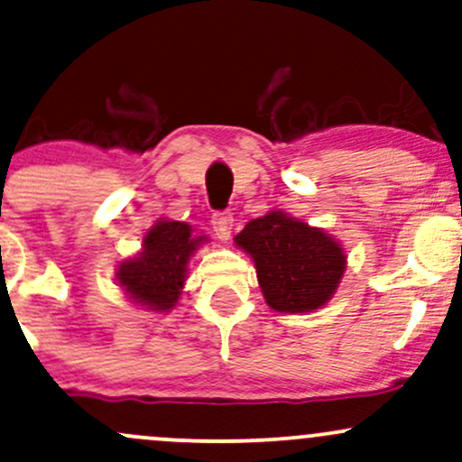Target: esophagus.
I'll return each mask as SVG.
<instances>
[{"label": "esophagus", "mask_w": 462, "mask_h": 462, "mask_svg": "<svg viewBox=\"0 0 462 462\" xmlns=\"http://www.w3.org/2000/svg\"><path fill=\"white\" fill-rule=\"evenodd\" d=\"M210 226H213L215 236L219 238V241H227V238H230L232 226H235V217L230 213H213V217H210Z\"/></svg>", "instance_id": "1"}]
</instances>
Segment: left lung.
<instances>
[{
    "instance_id": "left-lung-1",
    "label": "left lung",
    "mask_w": 462,
    "mask_h": 462,
    "mask_svg": "<svg viewBox=\"0 0 462 462\" xmlns=\"http://www.w3.org/2000/svg\"><path fill=\"white\" fill-rule=\"evenodd\" d=\"M235 241L252 254L264 300L278 312L319 309L346 272L337 241L282 213L249 221Z\"/></svg>"
}]
</instances>
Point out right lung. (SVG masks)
Masks as SVG:
<instances>
[{"mask_svg":"<svg viewBox=\"0 0 462 462\" xmlns=\"http://www.w3.org/2000/svg\"><path fill=\"white\" fill-rule=\"evenodd\" d=\"M199 241L190 236V226L182 221H161L145 235L141 256L119 267V284L141 304L171 309L187 278L190 252Z\"/></svg>","mask_w":462,"mask_h":462,"instance_id":"1","label":"right lung"}]
</instances>
